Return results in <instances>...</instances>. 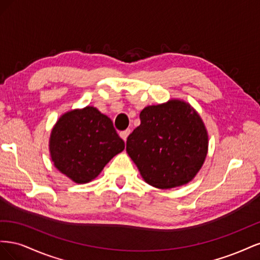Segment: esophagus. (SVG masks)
Masks as SVG:
<instances>
[{"instance_id": "34e87169", "label": "esophagus", "mask_w": 260, "mask_h": 260, "mask_svg": "<svg viewBox=\"0 0 260 260\" xmlns=\"http://www.w3.org/2000/svg\"><path fill=\"white\" fill-rule=\"evenodd\" d=\"M130 130L129 129H127V130H124V131H122V132H120V138L124 141H127V139H128V137H129V135H130Z\"/></svg>"}]
</instances>
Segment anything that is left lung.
Returning <instances> with one entry per match:
<instances>
[{"label":"left lung","mask_w":260,"mask_h":260,"mask_svg":"<svg viewBox=\"0 0 260 260\" xmlns=\"http://www.w3.org/2000/svg\"><path fill=\"white\" fill-rule=\"evenodd\" d=\"M141 124L127 139V151L140 175L161 190L187 184L208 153V132L200 114L183 100L146 106Z\"/></svg>","instance_id":"8db88e82"}]
</instances>
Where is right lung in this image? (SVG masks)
<instances>
[{
    "instance_id": "obj_1",
    "label": "right lung",
    "mask_w": 260,
    "mask_h": 260,
    "mask_svg": "<svg viewBox=\"0 0 260 260\" xmlns=\"http://www.w3.org/2000/svg\"><path fill=\"white\" fill-rule=\"evenodd\" d=\"M51 159L75 183L95 179L106 164L124 149L111 118L86 106L62 114L51 131Z\"/></svg>"
}]
</instances>
